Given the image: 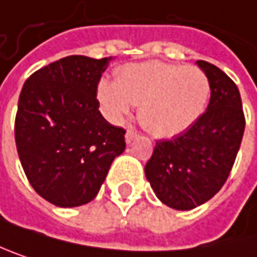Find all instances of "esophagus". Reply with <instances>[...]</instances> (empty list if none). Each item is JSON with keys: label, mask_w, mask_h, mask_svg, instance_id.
<instances>
[{"label": "esophagus", "mask_w": 257, "mask_h": 257, "mask_svg": "<svg viewBox=\"0 0 257 257\" xmlns=\"http://www.w3.org/2000/svg\"><path fill=\"white\" fill-rule=\"evenodd\" d=\"M138 138V133L136 132H133V130H127V133H125V142L127 144H130L132 141H135Z\"/></svg>", "instance_id": "34e87169"}]
</instances>
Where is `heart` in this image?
Listing matches in <instances>:
<instances>
[{"label":"heart","instance_id":"heart-1","mask_svg":"<svg viewBox=\"0 0 257 257\" xmlns=\"http://www.w3.org/2000/svg\"><path fill=\"white\" fill-rule=\"evenodd\" d=\"M209 76L199 67L145 61L116 70L115 82L101 80L97 97L106 116L124 119L132 104L145 130L172 138L196 124L211 98Z\"/></svg>","mask_w":257,"mask_h":257}]
</instances>
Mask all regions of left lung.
<instances>
[{"label": "left lung", "mask_w": 257, "mask_h": 257, "mask_svg": "<svg viewBox=\"0 0 257 257\" xmlns=\"http://www.w3.org/2000/svg\"><path fill=\"white\" fill-rule=\"evenodd\" d=\"M197 65L209 76L206 112L172 139L156 141L145 175L156 196L174 209H193L209 200L226 183L235 163L244 128L241 95L235 82L206 61Z\"/></svg>", "instance_id": "left-lung-1"}]
</instances>
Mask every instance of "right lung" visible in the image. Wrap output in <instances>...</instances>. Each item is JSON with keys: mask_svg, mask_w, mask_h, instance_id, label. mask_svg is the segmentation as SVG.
<instances>
[{"mask_svg": "<svg viewBox=\"0 0 257 257\" xmlns=\"http://www.w3.org/2000/svg\"><path fill=\"white\" fill-rule=\"evenodd\" d=\"M109 61L65 57L34 71L21 91L18 154L33 189L57 206L92 200L125 150V130L98 110L97 85Z\"/></svg>", "mask_w": 257, "mask_h": 257, "instance_id": "1", "label": "right lung"}]
</instances>
